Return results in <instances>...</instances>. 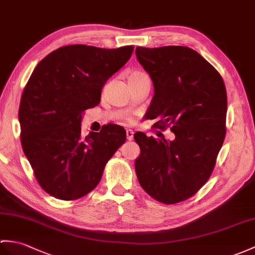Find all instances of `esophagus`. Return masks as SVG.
I'll use <instances>...</instances> for the list:
<instances>
[{"label":"esophagus","mask_w":255,"mask_h":255,"mask_svg":"<svg viewBox=\"0 0 255 255\" xmlns=\"http://www.w3.org/2000/svg\"><path fill=\"white\" fill-rule=\"evenodd\" d=\"M126 134H127V139H128L129 141L133 139V131H132V130H127Z\"/></svg>","instance_id":"esophagus-1"}]
</instances>
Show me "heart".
Masks as SVG:
<instances>
[{"instance_id": "heart-1", "label": "heart", "mask_w": 255, "mask_h": 255, "mask_svg": "<svg viewBox=\"0 0 255 255\" xmlns=\"http://www.w3.org/2000/svg\"><path fill=\"white\" fill-rule=\"evenodd\" d=\"M143 76H146V75L141 73V72H133L132 74H130L129 79H137V78H140V77H143Z\"/></svg>"}]
</instances>
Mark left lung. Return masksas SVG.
<instances>
[{
	"mask_svg": "<svg viewBox=\"0 0 255 255\" xmlns=\"http://www.w3.org/2000/svg\"><path fill=\"white\" fill-rule=\"evenodd\" d=\"M135 55L154 86L147 113L175 139L134 133V167L143 190L165 204L191 198L209 180L226 135L227 93L220 73L190 47L138 46Z\"/></svg>",
	"mask_w": 255,
	"mask_h": 255,
	"instance_id": "left-lung-1",
	"label": "left lung"
}]
</instances>
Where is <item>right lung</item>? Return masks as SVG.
Here are the masks:
<instances>
[{
	"mask_svg": "<svg viewBox=\"0 0 255 255\" xmlns=\"http://www.w3.org/2000/svg\"><path fill=\"white\" fill-rule=\"evenodd\" d=\"M132 52V45H66L46 55L32 72L19 105L20 141L39 185L52 197H85L125 143L122 126L111 124L84 137L80 124L84 112L100 103L105 82Z\"/></svg>",
	"mask_w": 255,
	"mask_h": 255,
	"instance_id": "right-lung-1",
	"label": "right lung"
}]
</instances>
